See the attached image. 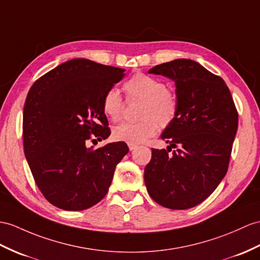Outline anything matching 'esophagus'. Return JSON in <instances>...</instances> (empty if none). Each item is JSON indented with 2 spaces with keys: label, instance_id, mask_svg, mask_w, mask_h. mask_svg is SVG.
Masks as SVG:
<instances>
[{
  "label": "esophagus",
  "instance_id": "1",
  "mask_svg": "<svg viewBox=\"0 0 260 260\" xmlns=\"http://www.w3.org/2000/svg\"><path fill=\"white\" fill-rule=\"evenodd\" d=\"M137 149V145L136 144H129V150L130 151H134Z\"/></svg>",
  "mask_w": 260,
  "mask_h": 260
}]
</instances>
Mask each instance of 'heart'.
Returning <instances> with one entry per match:
<instances>
[{"mask_svg": "<svg viewBox=\"0 0 260 260\" xmlns=\"http://www.w3.org/2000/svg\"><path fill=\"white\" fill-rule=\"evenodd\" d=\"M129 100H143L137 122H124L116 126L113 137L118 141L129 144H139L155 135L162 128L169 126L174 121L178 113V98L175 93L167 88L164 82L152 76L138 73L132 76L123 85ZM124 109V101L115 88L105 93L103 110L112 121L121 119Z\"/></svg>", "mask_w": 260, "mask_h": 260, "instance_id": "b5f03b06", "label": "heart"}]
</instances>
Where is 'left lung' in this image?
I'll return each mask as SVG.
<instances>
[{
    "instance_id": "1",
    "label": "left lung",
    "mask_w": 260,
    "mask_h": 260,
    "mask_svg": "<svg viewBox=\"0 0 260 260\" xmlns=\"http://www.w3.org/2000/svg\"><path fill=\"white\" fill-rule=\"evenodd\" d=\"M149 73L174 81L179 108L161 135L170 145L167 150L152 149L144 183L157 204L187 210L206 200L224 179L238 113L225 81L199 62L174 59Z\"/></svg>"
}]
</instances>
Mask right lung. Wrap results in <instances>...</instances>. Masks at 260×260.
Masks as SVG:
<instances>
[{
    "instance_id": "obj_1",
    "label": "right lung",
    "mask_w": 260,
    "mask_h": 260,
    "mask_svg": "<svg viewBox=\"0 0 260 260\" xmlns=\"http://www.w3.org/2000/svg\"><path fill=\"white\" fill-rule=\"evenodd\" d=\"M123 77L122 68L76 58L30 87L23 111L24 153L36 185L54 206L87 210L108 192L128 145L119 141L93 149L87 143L110 136L103 99Z\"/></svg>"
}]
</instances>
